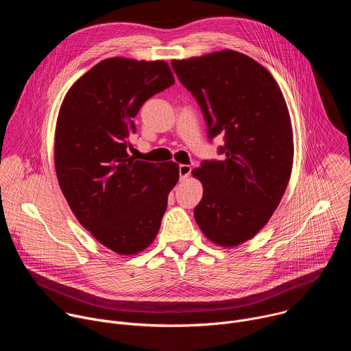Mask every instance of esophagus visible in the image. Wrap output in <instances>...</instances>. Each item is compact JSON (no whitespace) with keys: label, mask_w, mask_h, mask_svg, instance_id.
I'll use <instances>...</instances> for the list:
<instances>
[{"label":"esophagus","mask_w":351,"mask_h":351,"mask_svg":"<svg viewBox=\"0 0 351 351\" xmlns=\"http://www.w3.org/2000/svg\"><path fill=\"white\" fill-rule=\"evenodd\" d=\"M190 172H191V167H190V165H184V164L179 165V176H180V180L187 179L189 175H190Z\"/></svg>","instance_id":"esophagus-1"}]
</instances>
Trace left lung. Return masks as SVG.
Instances as JSON below:
<instances>
[{
  "label": "left lung",
  "mask_w": 351,
  "mask_h": 351,
  "mask_svg": "<svg viewBox=\"0 0 351 351\" xmlns=\"http://www.w3.org/2000/svg\"><path fill=\"white\" fill-rule=\"evenodd\" d=\"M171 64L202 108L208 137L225 136V158L191 172L204 190L195 222L214 244L236 247L267 225L290 179L294 145L285 97L261 64L233 49Z\"/></svg>",
  "instance_id": "1"
}]
</instances>
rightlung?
Wrapping results in <instances>:
<instances>
[{
	"mask_svg": "<svg viewBox=\"0 0 351 351\" xmlns=\"http://www.w3.org/2000/svg\"><path fill=\"white\" fill-rule=\"evenodd\" d=\"M173 83L165 61L108 58L72 84L58 112L60 187L79 223L118 254H137L154 241L179 180L176 162L128 154L133 118L149 97Z\"/></svg>",
	"mask_w": 351,
	"mask_h": 351,
	"instance_id": "1",
	"label": "right lung"
}]
</instances>
